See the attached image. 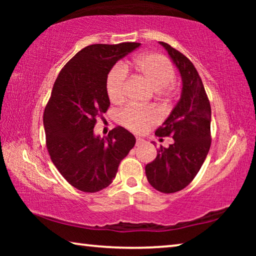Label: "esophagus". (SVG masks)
Here are the masks:
<instances>
[{"instance_id":"obj_1","label":"esophagus","mask_w":256,"mask_h":256,"mask_svg":"<svg viewBox=\"0 0 256 256\" xmlns=\"http://www.w3.org/2000/svg\"><path fill=\"white\" fill-rule=\"evenodd\" d=\"M146 140H144L142 138H136V146H140L142 144H144Z\"/></svg>"}]
</instances>
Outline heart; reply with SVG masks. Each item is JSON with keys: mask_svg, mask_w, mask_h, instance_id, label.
Masks as SVG:
<instances>
[{"mask_svg": "<svg viewBox=\"0 0 256 256\" xmlns=\"http://www.w3.org/2000/svg\"><path fill=\"white\" fill-rule=\"evenodd\" d=\"M132 66L149 82L157 92H167L175 79V70L170 60L156 53H146L133 60ZM126 70L122 66H116L108 73L106 92L110 100L120 104L125 97ZM120 120L125 128L133 132H144L152 125L159 123V112L152 107L128 106L120 112Z\"/></svg>", "mask_w": 256, "mask_h": 256, "instance_id": "heart-1", "label": "heart"}]
</instances>
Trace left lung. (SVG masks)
<instances>
[{
	"instance_id": "1",
	"label": "left lung",
	"mask_w": 256,
	"mask_h": 256,
	"mask_svg": "<svg viewBox=\"0 0 256 256\" xmlns=\"http://www.w3.org/2000/svg\"><path fill=\"white\" fill-rule=\"evenodd\" d=\"M182 78V94L157 136H172L174 144L160 146L146 166L150 185L159 192L174 193L186 188L200 170L211 146V107L204 86L193 63L170 45L159 42Z\"/></svg>"
}]
</instances>
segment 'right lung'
I'll return each instance as SVG.
<instances>
[{
  "label": "right lung",
  "mask_w": 256,
  "mask_h": 256,
  "mask_svg": "<svg viewBox=\"0 0 256 256\" xmlns=\"http://www.w3.org/2000/svg\"><path fill=\"white\" fill-rule=\"evenodd\" d=\"M140 42L94 44L76 53L58 73L44 112L50 159L76 188L94 193L107 188L136 138L122 126L100 138L94 132L97 116L110 105L106 79L112 68Z\"/></svg>",
  "instance_id": "obj_1"
}]
</instances>
